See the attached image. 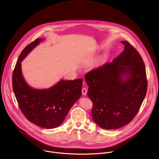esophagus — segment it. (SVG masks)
Returning <instances> with one entry per match:
<instances>
[{
    "instance_id": "esophagus-1",
    "label": "esophagus",
    "mask_w": 159,
    "mask_h": 159,
    "mask_svg": "<svg viewBox=\"0 0 159 159\" xmlns=\"http://www.w3.org/2000/svg\"><path fill=\"white\" fill-rule=\"evenodd\" d=\"M87 89L86 88H85V87H83L82 89V94L85 96L87 94Z\"/></svg>"
}]
</instances>
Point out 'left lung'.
<instances>
[{
  "label": "left lung",
  "instance_id": "obj_1",
  "mask_svg": "<svg viewBox=\"0 0 159 159\" xmlns=\"http://www.w3.org/2000/svg\"><path fill=\"white\" fill-rule=\"evenodd\" d=\"M123 52L111 63L85 75L87 96L93 102L94 121L106 129H117L137 115L147 90L145 66L138 51L123 41Z\"/></svg>",
  "mask_w": 159,
  "mask_h": 159
}]
</instances>
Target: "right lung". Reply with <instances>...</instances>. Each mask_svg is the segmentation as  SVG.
I'll list each match as a JSON object with an SVG mask.
<instances>
[{
  "mask_svg": "<svg viewBox=\"0 0 159 159\" xmlns=\"http://www.w3.org/2000/svg\"><path fill=\"white\" fill-rule=\"evenodd\" d=\"M43 39L38 38L20 53L12 74V88L22 114L37 126L52 129L60 126L82 94V79L60 80L47 89H34L25 80L20 62Z\"/></svg>",
  "mask_w": 159,
  "mask_h": 159,
  "instance_id": "1",
  "label": "right lung"
}]
</instances>
